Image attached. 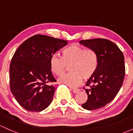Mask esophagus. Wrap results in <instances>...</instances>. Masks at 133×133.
I'll return each mask as SVG.
<instances>
[{
  "instance_id": "34e87169",
  "label": "esophagus",
  "mask_w": 133,
  "mask_h": 133,
  "mask_svg": "<svg viewBox=\"0 0 133 133\" xmlns=\"http://www.w3.org/2000/svg\"><path fill=\"white\" fill-rule=\"evenodd\" d=\"M72 92H74V93H77V92H79V89H72Z\"/></svg>"
}]
</instances>
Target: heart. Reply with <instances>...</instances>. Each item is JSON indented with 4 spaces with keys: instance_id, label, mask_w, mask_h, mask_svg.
<instances>
[{
    "instance_id": "b5f03b06",
    "label": "heart",
    "mask_w": 133,
    "mask_h": 133,
    "mask_svg": "<svg viewBox=\"0 0 133 133\" xmlns=\"http://www.w3.org/2000/svg\"><path fill=\"white\" fill-rule=\"evenodd\" d=\"M98 57L94 50L85 49L77 44H71L62 50V57L57 54L51 56L50 69L57 76L64 75L67 65L70 73L58 79L59 83L69 87H76L83 80L90 78L98 68Z\"/></svg>"
}]
</instances>
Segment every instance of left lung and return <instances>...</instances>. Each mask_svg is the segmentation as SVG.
<instances>
[{
	"instance_id": "1",
	"label": "left lung",
	"mask_w": 133,
	"mask_h": 133,
	"mask_svg": "<svg viewBox=\"0 0 133 133\" xmlns=\"http://www.w3.org/2000/svg\"><path fill=\"white\" fill-rule=\"evenodd\" d=\"M81 44L94 50L98 57V68L86 83L87 101L82 107L95 110L105 107L117 96L122 87L124 76V57L119 48L104 39L82 40Z\"/></svg>"
}]
</instances>
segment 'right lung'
<instances>
[{"mask_svg": "<svg viewBox=\"0 0 133 133\" xmlns=\"http://www.w3.org/2000/svg\"><path fill=\"white\" fill-rule=\"evenodd\" d=\"M68 44L65 40L44 35L27 39L12 57L9 68L10 89L19 105L26 110L40 112L51 104L56 82L51 73V56Z\"/></svg>", "mask_w": 133, "mask_h": 133, "instance_id": "1", "label": "right lung"}]
</instances>
